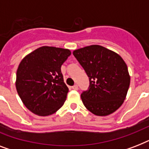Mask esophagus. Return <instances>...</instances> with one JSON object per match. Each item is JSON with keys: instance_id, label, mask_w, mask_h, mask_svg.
Segmentation results:
<instances>
[{"instance_id": "obj_1", "label": "esophagus", "mask_w": 149, "mask_h": 149, "mask_svg": "<svg viewBox=\"0 0 149 149\" xmlns=\"http://www.w3.org/2000/svg\"><path fill=\"white\" fill-rule=\"evenodd\" d=\"M72 88L73 89V90H75V91H77V90H78V86H77V85H74V86H72Z\"/></svg>"}]
</instances>
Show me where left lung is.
<instances>
[{
    "instance_id": "obj_1",
    "label": "left lung",
    "mask_w": 149,
    "mask_h": 149,
    "mask_svg": "<svg viewBox=\"0 0 149 149\" xmlns=\"http://www.w3.org/2000/svg\"><path fill=\"white\" fill-rule=\"evenodd\" d=\"M73 55L90 79L81 93L86 108L97 116L113 113L124 103L130 86L127 66L120 56L99 45L74 50Z\"/></svg>"
}]
</instances>
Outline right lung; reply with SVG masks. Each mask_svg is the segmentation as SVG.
<instances>
[{
  "mask_svg": "<svg viewBox=\"0 0 149 149\" xmlns=\"http://www.w3.org/2000/svg\"><path fill=\"white\" fill-rule=\"evenodd\" d=\"M70 55L66 49L42 46L21 61L16 90L24 106L33 113L51 115L64 104L69 89L63 81L61 66Z\"/></svg>",
  "mask_w": 149,
  "mask_h": 149,
  "instance_id": "right-lung-1",
  "label": "right lung"
}]
</instances>
